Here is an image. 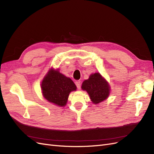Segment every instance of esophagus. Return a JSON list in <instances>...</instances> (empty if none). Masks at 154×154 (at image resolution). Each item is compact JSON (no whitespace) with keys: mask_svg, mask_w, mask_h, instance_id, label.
Returning a JSON list of instances; mask_svg holds the SVG:
<instances>
[{"mask_svg":"<svg viewBox=\"0 0 154 154\" xmlns=\"http://www.w3.org/2000/svg\"><path fill=\"white\" fill-rule=\"evenodd\" d=\"M75 84H76V87H77V88H78V89H80V88H81V83H80V81H76Z\"/></svg>","mask_w":154,"mask_h":154,"instance_id":"1","label":"esophagus"}]
</instances>
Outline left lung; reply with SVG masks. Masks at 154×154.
Returning a JSON list of instances; mask_svg holds the SVG:
<instances>
[{
  "mask_svg": "<svg viewBox=\"0 0 154 154\" xmlns=\"http://www.w3.org/2000/svg\"><path fill=\"white\" fill-rule=\"evenodd\" d=\"M82 88L86 91L93 103L97 104L105 100L110 94V87L99 72L91 74L88 80L82 83Z\"/></svg>",
  "mask_w": 154,
  "mask_h": 154,
  "instance_id": "left-lung-1",
  "label": "left lung"
}]
</instances>
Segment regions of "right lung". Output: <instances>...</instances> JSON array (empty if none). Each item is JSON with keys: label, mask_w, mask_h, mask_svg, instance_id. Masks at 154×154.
<instances>
[{"label": "right lung", "mask_w": 154, "mask_h": 154, "mask_svg": "<svg viewBox=\"0 0 154 154\" xmlns=\"http://www.w3.org/2000/svg\"><path fill=\"white\" fill-rule=\"evenodd\" d=\"M41 88L45 98L59 106H66L70 92L76 90V86L71 78L53 68L44 78Z\"/></svg>", "instance_id": "obj_1"}]
</instances>
